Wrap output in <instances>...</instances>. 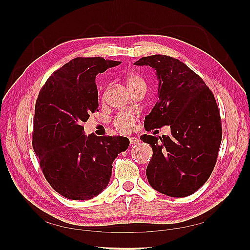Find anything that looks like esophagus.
<instances>
[{
    "instance_id": "34e87169",
    "label": "esophagus",
    "mask_w": 250,
    "mask_h": 250,
    "mask_svg": "<svg viewBox=\"0 0 250 250\" xmlns=\"http://www.w3.org/2000/svg\"><path fill=\"white\" fill-rule=\"evenodd\" d=\"M129 142H130V144H139L140 140L137 138H129Z\"/></svg>"
}]
</instances>
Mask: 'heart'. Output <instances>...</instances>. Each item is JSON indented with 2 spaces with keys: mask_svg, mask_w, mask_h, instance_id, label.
Returning a JSON list of instances; mask_svg holds the SVG:
<instances>
[{
  "mask_svg": "<svg viewBox=\"0 0 250 250\" xmlns=\"http://www.w3.org/2000/svg\"><path fill=\"white\" fill-rule=\"evenodd\" d=\"M126 83L128 85V88L130 89V92L132 90L140 88V87H146V82L144 80L140 75L138 74H129L127 75L126 77ZM132 123H133V120L131 117L129 116H124L119 120L118 125L120 127L121 130L123 131H127V130H130L131 127H132Z\"/></svg>",
  "mask_w": 250,
  "mask_h": 250,
  "instance_id": "b5f03b06",
  "label": "heart"
}]
</instances>
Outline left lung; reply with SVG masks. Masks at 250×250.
I'll list each match as a JSON object with an SVG mask.
<instances>
[{
    "label": "left lung",
    "mask_w": 250,
    "mask_h": 250,
    "mask_svg": "<svg viewBox=\"0 0 250 250\" xmlns=\"http://www.w3.org/2000/svg\"><path fill=\"white\" fill-rule=\"evenodd\" d=\"M134 64L156 71L158 101L145 118L147 131L165 125L171 135L144 134L153 150L146 175L150 186L171 197H186L213 172L222 139L220 112L214 94L200 76L167 55L142 57Z\"/></svg>",
    "instance_id": "obj_1"
}]
</instances>
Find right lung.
<instances>
[{"label": "right lung", "mask_w": 250, "mask_h": 250, "mask_svg": "<svg viewBox=\"0 0 250 250\" xmlns=\"http://www.w3.org/2000/svg\"><path fill=\"white\" fill-rule=\"evenodd\" d=\"M121 62L76 57L55 71L35 103L32 145L41 169L63 197L86 200L109 183L113 160L129 146L121 135L83 134V123L98 111L97 74Z\"/></svg>", "instance_id": "obj_1"}]
</instances>
